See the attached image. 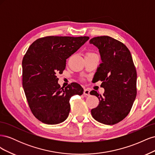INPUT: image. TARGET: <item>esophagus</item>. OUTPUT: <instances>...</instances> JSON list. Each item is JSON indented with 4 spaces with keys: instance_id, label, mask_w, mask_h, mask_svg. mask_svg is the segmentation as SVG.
I'll return each instance as SVG.
<instances>
[{
    "instance_id": "esophagus-1",
    "label": "esophagus",
    "mask_w": 155,
    "mask_h": 155,
    "mask_svg": "<svg viewBox=\"0 0 155 155\" xmlns=\"http://www.w3.org/2000/svg\"><path fill=\"white\" fill-rule=\"evenodd\" d=\"M83 94L85 95V96H89V95H90V91H89L88 89H87V88L85 89V90H84V92H83Z\"/></svg>"
}]
</instances>
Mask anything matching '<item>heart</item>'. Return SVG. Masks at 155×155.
<instances>
[{"instance_id": "obj_1", "label": "heart", "mask_w": 155, "mask_h": 155, "mask_svg": "<svg viewBox=\"0 0 155 155\" xmlns=\"http://www.w3.org/2000/svg\"><path fill=\"white\" fill-rule=\"evenodd\" d=\"M96 54H95L94 53H92V52H87L86 54H85V57L86 56H91V55H95Z\"/></svg>"}]
</instances>
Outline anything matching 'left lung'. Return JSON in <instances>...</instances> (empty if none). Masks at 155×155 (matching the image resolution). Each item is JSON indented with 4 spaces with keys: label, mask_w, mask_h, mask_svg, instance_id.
Here are the masks:
<instances>
[{
    "label": "left lung",
    "mask_w": 155,
    "mask_h": 155,
    "mask_svg": "<svg viewBox=\"0 0 155 155\" xmlns=\"http://www.w3.org/2000/svg\"><path fill=\"white\" fill-rule=\"evenodd\" d=\"M99 50L101 63L94 75L96 82L102 81V96L90 94L99 99L91 110L94 118L105 125H114L128 115L137 96V74L130 51L127 46L109 36L94 37L89 41Z\"/></svg>",
    "instance_id": "8db88e82"
}]
</instances>
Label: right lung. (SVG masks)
I'll return each mask as SVG.
<instances>
[{
    "mask_svg": "<svg viewBox=\"0 0 155 155\" xmlns=\"http://www.w3.org/2000/svg\"><path fill=\"white\" fill-rule=\"evenodd\" d=\"M88 39L48 36L35 41L27 50L22 62V87L31 112L41 122H63L70 110V97L83 93L76 83L61 87L57 75L65 69L67 59Z\"/></svg>",
    "mask_w": 155,
    "mask_h": 155,
    "instance_id": "1",
    "label": "right lung"
}]
</instances>
